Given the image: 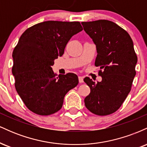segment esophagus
I'll return each instance as SVG.
<instances>
[{"label": "esophagus", "mask_w": 147, "mask_h": 147, "mask_svg": "<svg viewBox=\"0 0 147 147\" xmlns=\"http://www.w3.org/2000/svg\"><path fill=\"white\" fill-rule=\"evenodd\" d=\"M78 79H79V83H83V82H84V79H83V77H82V76H79Z\"/></svg>", "instance_id": "34e87169"}]
</instances>
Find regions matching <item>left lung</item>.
Returning <instances> with one entry per match:
<instances>
[{"label": "left lung", "instance_id": "1", "mask_svg": "<svg viewBox=\"0 0 147 147\" xmlns=\"http://www.w3.org/2000/svg\"><path fill=\"white\" fill-rule=\"evenodd\" d=\"M84 31L93 41L102 82L85 77L90 92L84 99L86 107L97 115H107L119 109L131 91L136 75L138 57L129 33L108 20L82 22ZM102 69L103 71L101 70Z\"/></svg>", "mask_w": 147, "mask_h": 147}]
</instances>
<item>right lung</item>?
Returning a JSON list of instances; mask_svg holds the SVG:
<instances>
[{"label":"right lung","instance_id":"right-lung-1","mask_svg":"<svg viewBox=\"0 0 147 147\" xmlns=\"http://www.w3.org/2000/svg\"><path fill=\"white\" fill-rule=\"evenodd\" d=\"M78 21H48L28 28L12 53L15 88L29 110L49 115L61 109L67 92L77 86L74 73L57 76L52 66L73 35L82 31Z\"/></svg>","mask_w":147,"mask_h":147}]
</instances>
